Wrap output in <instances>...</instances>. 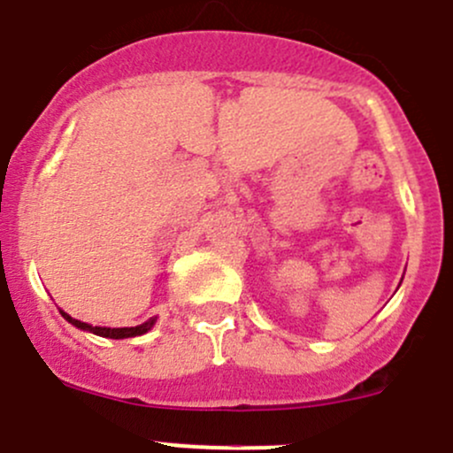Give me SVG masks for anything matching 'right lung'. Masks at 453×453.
Masks as SVG:
<instances>
[{"mask_svg": "<svg viewBox=\"0 0 453 453\" xmlns=\"http://www.w3.org/2000/svg\"><path fill=\"white\" fill-rule=\"evenodd\" d=\"M61 315H64L65 319L70 321V324L76 326V328L88 330V333L98 334V337H107V339H127V337H138V334H145L147 330L154 328V324H156V317H151L150 321H145V324H141V326H134V328H103V326H89V324H85V321L74 319V317H70L68 312H64V311H61Z\"/></svg>", "mask_w": 453, "mask_h": 453, "instance_id": "add662e5", "label": "right lung"}]
</instances>
